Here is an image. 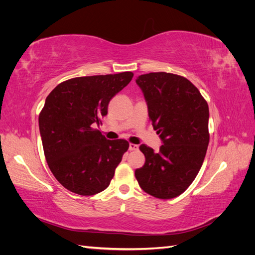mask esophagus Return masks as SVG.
I'll use <instances>...</instances> for the list:
<instances>
[{"instance_id":"1","label":"esophagus","mask_w":255,"mask_h":255,"mask_svg":"<svg viewBox=\"0 0 255 255\" xmlns=\"http://www.w3.org/2000/svg\"><path fill=\"white\" fill-rule=\"evenodd\" d=\"M128 150L129 151H137L138 150V145L134 143H129L128 144Z\"/></svg>"}]
</instances>
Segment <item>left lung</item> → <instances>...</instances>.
I'll use <instances>...</instances> for the list:
<instances>
[{
	"label": "left lung",
	"instance_id": "8db88e82",
	"mask_svg": "<svg viewBox=\"0 0 255 255\" xmlns=\"http://www.w3.org/2000/svg\"><path fill=\"white\" fill-rule=\"evenodd\" d=\"M141 89L154 129L159 134L158 152L144 144V165L135 170L143 191L155 198L181 195L195 180L206 154L208 105L194 84L180 75L152 72L139 75Z\"/></svg>",
	"mask_w": 255,
	"mask_h": 255
}]
</instances>
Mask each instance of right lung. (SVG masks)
Returning <instances> with one entry per match:
<instances>
[{
	"label": "right lung",
	"mask_w": 255,
	"mask_h": 255,
	"mask_svg": "<svg viewBox=\"0 0 255 255\" xmlns=\"http://www.w3.org/2000/svg\"><path fill=\"white\" fill-rule=\"evenodd\" d=\"M132 72L82 76L54 88L39 115V130L50 170L65 188L92 196L109 187L128 149L99 128L111 99L132 81Z\"/></svg>",
	"instance_id": "add662e5"
}]
</instances>
